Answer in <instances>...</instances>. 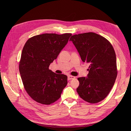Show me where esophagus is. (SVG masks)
<instances>
[{"instance_id": "obj_1", "label": "esophagus", "mask_w": 131, "mask_h": 131, "mask_svg": "<svg viewBox=\"0 0 131 131\" xmlns=\"http://www.w3.org/2000/svg\"><path fill=\"white\" fill-rule=\"evenodd\" d=\"M75 77L72 76V75H68V80H71L74 79H75Z\"/></svg>"}]
</instances>
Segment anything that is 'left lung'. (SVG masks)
Returning a JSON list of instances; mask_svg holds the SVG:
<instances>
[{
	"label": "left lung",
	"mask_w": 131,
	"mask_h": 131,
	"mask_svg": "<svg viewBox=\"0 0 131 131\" xmlns=\"http://www.w3.org/2000/svg\"><path fill=\"white\" fill-rule=\"evenodd\" d=\"M72 41L82 60L90 63L88 78H79L77 91L84 101L96 104L104 100L112 90L117 75L116 53L112 45L93 32L75 34Z\"/></svg>",
	"instance_id": "8db88e82"
}]
</instances>
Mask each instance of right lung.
<instances>
[{
  "mask_svg": "<svg viewBox=\"0 0 131 131\" xmlns=\"http://www.w3.org/2000/svg\"><path fill=\"white\" fill-rule=\"evenodd\" d=\"M71 33H44L27 40L22 50L19 71L24 88L30 97L49 105L58 100L67 84V77L49 70L68 42Z\"/></svg>",
  "mask_w": 131,
  "mask_h": 131,
  "instance_id": "1",
  "label": "right lung"
}]
</instances>
